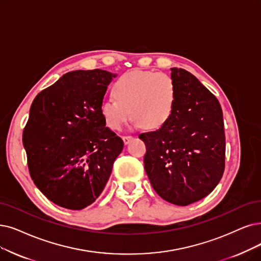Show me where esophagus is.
Masks as SVG:
<instances>
[{"label": "esophagus", "instance_id": "34e87169", "mask_svg": "<svg viewBox=\"0 0 261 261\" xmlns=\"http://www.w3.org/2000/svg\"><path fill=\"white\" fill-rule=\"evenodd\" d=\"M122 139H123V141H124L125 144H127V143H129V142L133 140V137H132V136H123Z\"/></svg>", "mask_w": 261, "mask_h": 261}]
</instances>
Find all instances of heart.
Here are the masks:
<instances>
[{
	"label": "heart",
	"instance_id": "1",
	"mask_svg": "<svg viewBox=\"0 0 261 261\" xmlns=\"http://www.w3.org/2000/svg\"><path fill=\"white\" fill-rule=\"evenodd\" d=\"M114 97L100 103V113L107 126L120 130L133 116L135 126L159 128L172 116L178 90L173 79L164 72L133 69L113 85Z\"/></svg>",
	"mask_w": 261,
	"mask_h": 261
}]
</instances>
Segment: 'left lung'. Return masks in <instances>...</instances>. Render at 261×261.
<instances>
[{
  "label": "left lung",
  "mask_w": 261,
  "mask_h": 261,
  "mask_svg": "<svg viewBox=\"0 0 261 261\" xmlns=\"http://www.w3.org/2000/svg\"><path fill=\"white\" fill-rule=\"evenodd\" d=\"M178 96L163 126L139 135L151 185L163 199L187 205L209 195L225 169L226 140L222 107L190 71L172 67Z\"/></svg>",
  "instance_id": "8db88e82"
}]
</instances>
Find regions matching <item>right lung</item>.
<instances>
[{
	"label": "right lung",
	"mask_w": 261,
	"mask_h": 261,
	"mask_svg": "<svg viewBox=\"0 0 261 261\" xmlns=\"http://www.w3.org/2000/svg\"><path fill=\"white\" fill-rule=\"evenodd\" d=\"M114 77L101 69L69 71L31 106L22 136L31 178L65 209L82 210L97 199L123 150L100 113Z\"/></svg>",
	"instance_id": "right-lung-1"
}]
</instances>
